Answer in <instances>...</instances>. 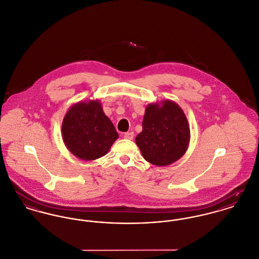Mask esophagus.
<instances>
[{
    "label": "esophagus",
    "mask_w": 259,
    "mask_h": 259,
    "mask_svg": "<svg viewBox=\"0 0 259 259\" xmlns=\"http://www.w3.org/2000/svg\"><path fill=\"white\" fill-rule=\"evenodd\" d=\"M123 138L124 139H126V140H133L134 139V133L133 132H130V133H125L124 134V136H123Z\"/></svg>",
    "instance_id": "1"
}]
</instances>
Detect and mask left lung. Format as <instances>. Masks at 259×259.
Instances as JSON below:
<instances>
[{"label": "left lung", "instance_id": "8db88e82", "mask_svg": "<svg viewBox=\"0 0 259 259\" xmlns=\"http://www.w3.org/2000/svg\"><path fill=\"white\" fill-rule=\"evenodd\" d=\"M136 143L151 164L167 166L180 159L190 143L188 119L180 106L171 100L148 104Z\"/></svg>", "mask_w": 259, "mask_h": 259}]
</instances>
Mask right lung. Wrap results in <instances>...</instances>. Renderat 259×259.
Segmentation results:
<instances>
[{
    "mask_svg": "<svg viewBox=\"0 0 259 259\" xmlns=\"http://www.w3.org/2000/svg\"><path fill=\"white\" fill-rule=\"evenodd\" d=\"M61 134L67 149L85 161L106 155L118 139L99 100L81 101L71 106L63 118Z\"/></svg>",
    "mask_w": 259,
    "mask_h": 259,
    "instance_id": "right-lung-1",
    "label": "right lung"
}]
</instances>
